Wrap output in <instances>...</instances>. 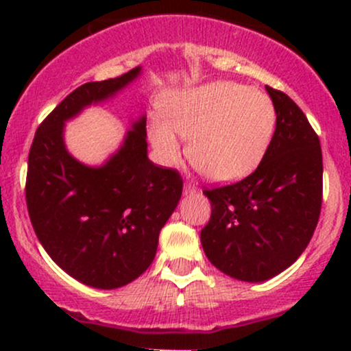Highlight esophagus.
Returning <instances> with one entry per match:
<instances>
[{
  "label": "esophagus",
  "mask_w": 351,
  "mask_h": 351,
  "mask_svg": "<svg viewBox=\"0 0 351 351\" xmlns=\"http://www.w3.org/2000/svg\"><path fill=\"white\" fill-rule=\"evenodd\" d=\"M183 193H184V195H195L196 186H195V184H191V183H184Z\"/></svg>",
  "instance_id": "esophagus-1"
}]
</instances>
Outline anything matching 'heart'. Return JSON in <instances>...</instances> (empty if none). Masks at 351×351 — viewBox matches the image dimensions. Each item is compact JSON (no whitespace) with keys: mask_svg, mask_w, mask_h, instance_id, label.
I'll list each match as a JSON object with an SVG mask.
<instances>
[{"mask_svg":"<svg viewBox=\"0 0 351 351\" xmlns=\"http://www.w3.org/2000/svg\"><path fill=\"white\" fill-rule=\"evenodd\" d=\"M163 120L148 128L156 156L171 167L181 160L178 138H189V160L208 178L229 183L259 165L276 130V107L267 94L219 80L163 100Z\"/></svg>","mask_w":351,"mask_h":351,"instance_id":"b5f03b06","label":"heart"}]
</instances>
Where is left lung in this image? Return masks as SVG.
I'll return each instance as SVG.
<instances>
[{
	"label": "left lung",
	"mask_w": 351,
	"mask_h": 351,
	"mask_svg": "<svg viewBox=\"0 0 351 351\" xmlns=\"http://www.w3.org/2000/svg\"><path fill=\"white\" fill-rule=\"evenodd\" d=\"M276 107L263 162L237 183L204 189L211 217L201 231L209 263L244 282H263L305 251L322 209L320 140L307 117L284 92L265 86Z\"/></svg>",
	"instance_id": "8db88e82"
}]
</instances>
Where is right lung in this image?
I'll return each mask as SVG.
<instances>
[{
  "label": "right lung",
  "instance_id": "1",
  "mask_svg": "<svg viewBox=\"0 0 351 351\" xmlns=\"http://www.w3.org/2000/svg\"><path fill=\"white\" fill-rule=\"evenodd\" d=\"M140 71L71 92L38 127L27 158L26 204L39 243L62 271L95 289L122 287L147 271L183 193L178 171L148 160L145 115L102 167L82 165L64 145L67 120L114 97Z\"/></svg>",
  "mask_w": 351,
  "mask_h": 351
}]
</instances>
